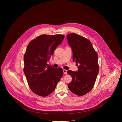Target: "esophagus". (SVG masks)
Masks as SVG:
<instances>
[{
  "label": "esophagus",
  "mask_w": 122,
  "mask_h": 122,
  "mask_svg": "<svg viewBox=\"0 0 122 122\" xmlns=\"http://www.w3.org/2000/svg\"><path fill=\"white\" fill-rule=\"evenodd\" d=\"M63 71L64 74H66L67 73V70H65V69H63Z\"/></svg>",
  "instance_id": "esophagus-1"
}]
</instances>
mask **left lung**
Returning a JSON list of instances; mask_svg holds the SVG:
<instances>
[{
	"label": "left lung",
	"mask_w": 122,
	"mask_h": 122,
	"mask_svg": "<svg viewBox=\"0 0 122 122\" xmlns=\"http://www.w3.org/2000/svg\"><path fill=\"white\" fill-rule=\"evenodd\" d=\"M67 39L78 68L77 71H67L72 77L68 87L71 92L82 96L90 92L95 83L99 71L98 56L89 39L73 33L68 34Z\"/></svg>",
	"instance_id": "left-lung-1"
}]
</instances>
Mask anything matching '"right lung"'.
Here are the masks:
<instances>
[{
	"mask_svg": "<svg viewBox=\"0 0 122 122\" xmlns=\"http://www.w3.org/2000/svg\"><path fill=\"white\" fill-rule=\"evenodd\" d=\"M64 36L42 35L30 41L27 46L24 55V73L30 88L36 95H49L63 75V69L55 68L47 63Z\"/></svg>",
	"mask_w": 122,
	"mask_h": 122,
	"instance_id": "right-lung-1",
	"label": "right lung"
}]
</instances>
